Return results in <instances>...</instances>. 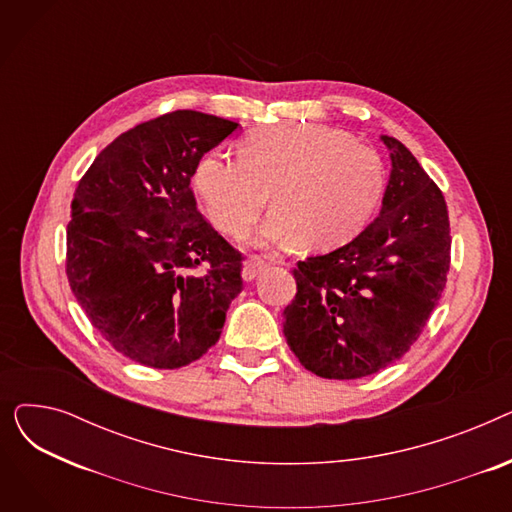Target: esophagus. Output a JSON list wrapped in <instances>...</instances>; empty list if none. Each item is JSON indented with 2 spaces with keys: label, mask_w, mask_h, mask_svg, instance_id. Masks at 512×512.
I'll return each instance as SVG.
<instances>
[{
  "label": "esophagus",
  "mask_w": 512,
  "mask_h": 512,
  "mask_svg": "<svg viewBox=\"0 0 512 512\" xmlns=\"http://www.w3.org/2000/svg\"><path fill=\"white\" fill-rule=\"evenodd\" d=\"M265 270H267V261H263L261 257H251L249 261H245V265H242V280H245V282H253V280H257Z\"/></svg>",
  "instance_id": "34e87169"
}]
</instances>
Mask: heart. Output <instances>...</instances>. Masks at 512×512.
Returning a JSON list of instances; mask_svg holds the SVG:
<instances>
[{
  "label": "heart",
  "mask_w": 512,
  "mask_h": 512,
  "mask_svg": "<svg viewBox=\"0 0 512 512\" xmlns=\"http://www.w3.org/2000/svg\"><path fill=\"white\" fill-rule=\"evenodd\" d=\"M238 157H203L195 186L211 222L228 234L247 230L272 191L276 209L251 238L257 247L294 238L305 249L340 247L363 230L384 195L380 155L330 126L255 130Z\"/></svg>",
  "instance_id": "b5f03b06"
}]
</instances>
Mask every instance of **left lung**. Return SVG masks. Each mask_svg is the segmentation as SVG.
<instances>
[{"instance_id": "1", "label": "left lung", "mask_w": 512, "mask_h": 512, "mask_svg": "<svg viewBox=\"0 0 512 512\" xmlns=\"http://www.w3.org/2000/svg\"><path fill=\"white\" fill-rule=\"evenodd\" d=\"M382 211L348 245L299 261L284 336L319 378L357 380L405 355L446 286V201L413 153L388 134Z\"/></svg>"}]
</instances>
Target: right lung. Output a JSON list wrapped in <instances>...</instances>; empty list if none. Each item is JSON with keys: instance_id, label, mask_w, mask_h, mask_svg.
<instances>
[{"instance_id": "add662e5", "label": "right lung", "mask_w": 512, "mask_h": 512, "mask_svg": "<svg viewBox=\"0 0 512 512\" xmlns=\"http://www.w3.org/2000/svg\"><path fill=\"white\" fill-rule=\"evenodd\" d=\"M238 128L170 112L120 134L76 186L70 288L95 330L141 365L178 369L203 357L242 290L240 253L197 211L191 191L201 157ZM201 262L210 270L193 275Z\"/></svg>"}]
</instances>
